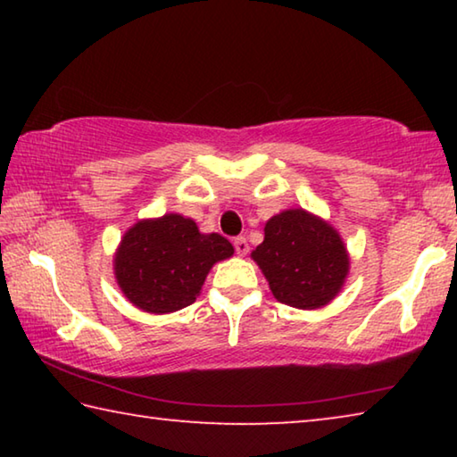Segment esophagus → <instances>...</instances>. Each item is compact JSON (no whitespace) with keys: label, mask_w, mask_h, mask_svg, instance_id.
<instances>
[{"label":"esophagus","mask_w":457,"mask_h":457,"mask_svg":"<svg viewBox=\"0 0 457 457\" xmlns=\"http://www.w3.org/2000/svg\"><path fill=\"white\" fill-rule=\"evenodd\" d=\"M234 247H236L237 256H245V253L250 252V244H247V239L242 237V236L234 239Z\"/></svg>","instance_id":"34e87169"}]
</instances>
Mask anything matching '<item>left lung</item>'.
I'll list each match as a JSON object with an SVG mask.
<instances>
[{
  "label": "left lung",
  "mask_w": 457,
  "mask_h": 457,
  "mask_svg": "<svg viewBox=\"0 0 457 457\" xmlns=\"http://www.w3.org/2000/svg\"><path fill=\"white\" fill-rule=\"evenodd\" d=\"M252 260L278 303L300 311L330 304L351 270L349 250L337 228L303 207H290L266 221L264 242L252 252Z\"/></svg>",
  "instance_id": "8db88e82"
}]
</instances>
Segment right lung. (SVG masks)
I'll list each match as a JSON object with an SVG mask.
<instances>
[{
  "instance_id": "1",
  "label": "right lung",
  "mask_w": 457,
  "mask_h": 457,
  "mask_svg": "<svg viewBox=\"0 0 457 457\" xmlns=\"http://www.w3.org/2000/svg\"><path fill=\"white\" fill-rule=\"evenodd\" d=\"M234 256L220 234H201L179 213L133 223L114 252L112 270L130 304L149 314H169L195 303L210 270Z\"/></svg>"
}]
</instances>
